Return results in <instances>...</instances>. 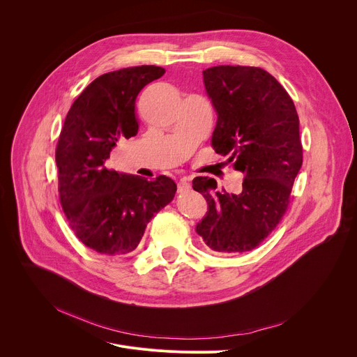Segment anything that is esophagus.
I'll list each match as a JSON object with an SVG mask.
<instances>
[{
    "instance_id": "esophagus-1",
    "label": "esophagus",
    "mask_w": 357,
    "mask_h": 357,
    "mask_svg": "<svg viewBox=\"0 0 357 357\" xmlns=\"http://www.w3.org/2000/svg\"><path fill=\"white\" fill-rule=\"evenodd\" d=\"M189 179L188 178H182L179 182H178V192H185L189 189Z\"/></svg>"
}]
</instances>
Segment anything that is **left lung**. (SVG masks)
<instances>
[{"label": "left lung", "instance_id": "8db88e82", "mask_svg": "<svg viewBox=\"0 0 357 357\" xmlns=\"http://www.w3.org/2000/svg\"><path fill=\"white\" fill-rule=\"evenodd\" d=\"M218 114L212 146L245 178L241 193L215 192L216 181L198 176L208 212L197 234L215 253L232 255L261 245L282 220L302 167L299 116L275 77L257 67L219 66L204 71Z\"/></svg>", "mask_w": 357, "mask_h": 357}]
</instances>
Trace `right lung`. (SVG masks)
<instances>
[{
    "label": "right lung",
    "instance_id": "1",
    "mask_svg": "<svg viewBox=\"0 0 357 357\" xmlns=\"http://www.w3.org/2000/svg\"><path fill=\"white\" fill-rule=\"evenodd\" d=\"M164 74L155 66L107 73L81 92L63 121L55 151L59 201L75 236L101 255L135 250L148 222L175 197L176 183L165 175L149 181L105 167L118 141L138 134V93Z\"/></svg>",
    "mask_w": 357,
    "mask_h": 357
}]
</instances>
